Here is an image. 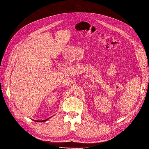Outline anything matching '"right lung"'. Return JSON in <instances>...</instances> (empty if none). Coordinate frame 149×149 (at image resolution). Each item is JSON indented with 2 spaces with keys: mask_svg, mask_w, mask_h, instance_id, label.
Segmentation results:
<instances>
[{
  "mask_svg": "<svg viewBox=\"0 0 149 149\" xmlns=\"http://www.w3.org/2000/svg\"><path fill=\"white\" fill-rule=\"evenodd\" d=\"M48 119H46V120H37V122H45V121H47ZM36 121V120H35Z\"/></svg>",
  "mask_w": 149,
  "mask_h": 149,
  "instance_id": "1",
  "label": "right lung"
}]
</instances>
